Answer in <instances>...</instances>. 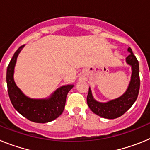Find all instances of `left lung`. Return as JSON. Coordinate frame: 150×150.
<instances>
[{
	"mask_svg": "<svg viewBox=\"0 0 150 150\" xmlns=\"http://www.w3.org/2000/svg\"><path fill=\"white\" fill-rule=\"evenodd\" d=\"M130 55L126 58V62L132 67V79L125 93L119 98L110 100L107 103H100L93 98L90 88L87 95V104L94 113L103 118L112 120L122 116L131 108L137 100L140 90V75L139 63L137 58L132 52V49H128Z\"/></svg>",
	"mask_w": 150,
	"mask_h": 150,
	"instance_id": "8db88e82",
	"label": "left lung"
}]
</instances>
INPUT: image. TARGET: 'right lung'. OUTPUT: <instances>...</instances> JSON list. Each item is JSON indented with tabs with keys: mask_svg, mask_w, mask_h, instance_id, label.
<instances>
[{
	"mask_svg": "<svg viewBox=\"0 0 150 150\" xmlns=\"http://www.w3.org/2000/svg\"><path fill=\"white\" fill-rule=\"evenodd\" d=\"M25 45L16 50L6 70V84L9 97L16 110L21 115L34 122L45 123L55 120L63 112L66 98L73 85L58 88L49 99H30L22 93L13 79L17 56Z\"/></svg>",
	"mask_w": 150,
	"mask_h": 150,
	"instance_id": "right-lung-1",
	"label": "right lung"
}]
</instances>
